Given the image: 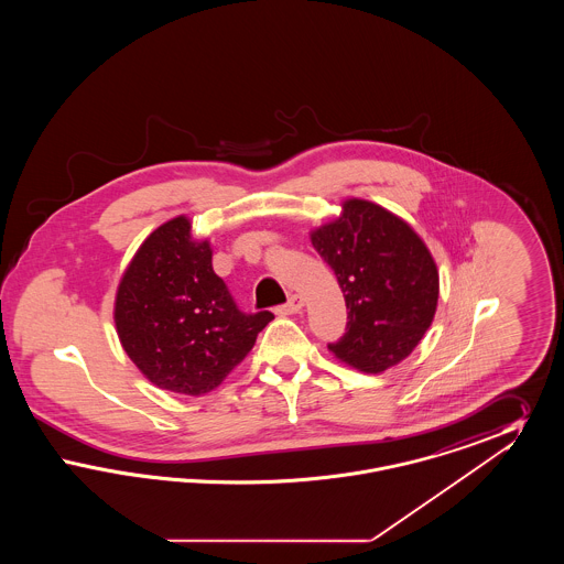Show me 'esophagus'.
Listing matches in <instances>:
<instances>
[{"instance_id":"esophagus-1","label":"esophagus","mask_w":564,"mask_h":564,"mask_svg":"<svg viewBox=\"0 0 564 564\" xmlns=\"http://www.w3.org/2000/svg\"><path fill=\"white\" fill-rule=\"evenodd\" d=\"M302 306H304V297L294 294L288 300V304H283V306L276 308V313H279V315H295V313L302 311Z\"/></svg>"}]
</instances>
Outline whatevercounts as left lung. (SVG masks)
<instances>
[{"label": "left lung", "mask_w": 564, "mask_h": 564, "mask_svg": "<svg viewBox=\"0 0 564 564\" xmlns=\"http://www.w3.org/2000/svg\"><path fill=\"white\" fill-rule=\"evenodd\" d=\"M345 294V336L327 345L350 368L380 375L405 359L430 329L440 274L427 245L384 207L349 198L343 214L311 232Z\"/></svg>", "instance_id": "8db88e82"}]
</instances>
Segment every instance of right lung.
<instances>
[{
	"label": "right lung",
	"instance_id": "obj_1",
	"mask_svg": "<svg viewBox=\"0 0 564 564\" xmlns=\"http://www.w3.org/2000/svg\"><path fill=\"white\" fill-rule=\"evenodd\" d=\"M209 241L177 215L159 226L124 270L113 322L139 372L164 391L203 395L230 375L274 315H245L215 274Z\"/></svg>",
	"mask_w": 564,
	"mask_h": 564
}]
</instances>
